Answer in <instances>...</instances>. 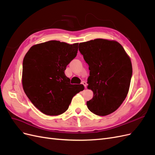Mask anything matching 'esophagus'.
<instances>
[{
  "label": "esophagus",
  "instance_id": "obj_1",
  "mask_svg": "<svg viewBox=\"0 0 155 155\" xmlns=\"http://www.w3.org/2000/svg\"><path fill=\"white\" fill-rule=\"evenodd\" d=\"M81 84H82V85H84V87H85V88L87 87V83H86L85 81H82V82H81Z\"/></svg>",
  "mask_w": 155,
  "mask_h": 155
}]
</instances>
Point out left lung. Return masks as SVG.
Masks as SVG:
<instances>
[{
	"instance_id": "obj_1",
	"label": "left lung",
	"mask_w": 155,
	"mask_h": 155,
	"mask_svg": "<svg viewBox=\"0 0 155 155\" xmlns=\"http://www.w3.org/2000/svg\"><path fill=\"white\" fill-rule=\"evenodd\" d=\"M79 50L88 65V88L94 93L87 102L88 109L99 116L112 113L129 92L133 74L130 58L114 41L96 39L81 43Z\"/></svg>"
}]
</instances>
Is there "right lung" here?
<instances>
[{
	"label": "right lung",
	"instance_id": "add662e5",
	"mask_svg": "<svg viewBox=\"0 0 155 155\" xmlns=\"http://www.w3.org/2000/svg\"><path fill=\"white\" fill-rule=\"evenodd\" d=\"M78 43L50 41L31 46L22 63V87L34 105L45 114L57 116L68 109L83 85H72L65 76L76 57Z\"/></svg>",
	"mask_w": 155,
	"mask_h": 155
}]
</instances>
